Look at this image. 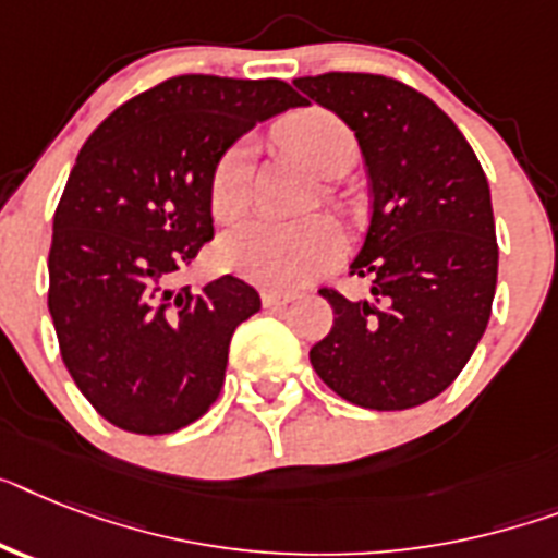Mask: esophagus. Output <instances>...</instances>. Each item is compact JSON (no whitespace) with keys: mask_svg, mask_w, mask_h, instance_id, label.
Returning <instances> with one entry per match:
<instances>
[{"mask_svg":"<svg viewBox=\"0 0 558 558\" xmlns=\"http://www.w3.org/2000/svg\"><path fill=\"white\" fill-rule=\"evenodd\" d=\"M293 299H296L293 293H282V290H265V293H262V305L268 307V311H279V307L290 305Z\"/></svg>","mask_w":558,"mask_h":558,"instance_id":"1","label":"esophagus"}]
</instances>
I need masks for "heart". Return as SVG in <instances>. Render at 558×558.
Listing matches in <instances>:
<instances>
[{
    "instance_id": "b5f03b06",
    "label": "heart",
    "mask_w": 558,
    "mask_h": 558,
    "mask_svg": "<svg viewBox=\"0 0 558 558\" xmlns=\"http://www.w3.org/2000/svg\"><path fill=\"white\" fill-rule=\"evenodd\" d=\"M284 145L322 177H333L344 156L356 150L353 133L339 117L322 108L299 110L279 128ZM251 147L236 142L216 162L210 177V210L216 219H233L245 207ZM344 239L336 222L313 216L302 222L247 219L219 242V262L230 274L268 290H296L336 268Z\"/></svg>"
}]
</instances>
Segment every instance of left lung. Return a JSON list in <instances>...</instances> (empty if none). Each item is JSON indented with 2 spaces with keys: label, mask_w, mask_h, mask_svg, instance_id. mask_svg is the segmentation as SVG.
Segmentation results:
<instances>
[{
  "label": "left lung",
  "mask_w": 558,
  "mask_h": 558,
  "mask_svg": "<svg viewBox=\"0 0 558 558\" xmlns=\"http://www.w3.org/2000/svg\"><path fill=\"white\" fill-rule=\"evenodd\" d=\"M293 85L351 128L373 196L351 262V274L371 279V296L319 290L333 328L311 348L313 371L371 411L430 402L490 319L499 247L485 170L453 119L402 82L322 73Z\"/></svg>",
  "instance_id": "left-lung-1"
}]
</instances>
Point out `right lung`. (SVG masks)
Returning <instances> with one entry per match:
<instances>
[{
    "mask_svg": "<svg viewBox=\"0 0 558 558\" xmlns=\"http://www.w3.org/2000/svg\"><path fill=\"white\" fill-rule=\"evenodd\" d=\"M305 105L288 82L187 73L133 96L82 145L53 216L48 311L64 367L110 425L173 434L216 402L259 293L236 276L199 293L170 282L214 236L225 150Z\"/></svg>",
    "mask_w": 558,
    "mask_h": 558,
    "instance_id": "obj_1",
    "label": "right lung"
}]
</instances>
